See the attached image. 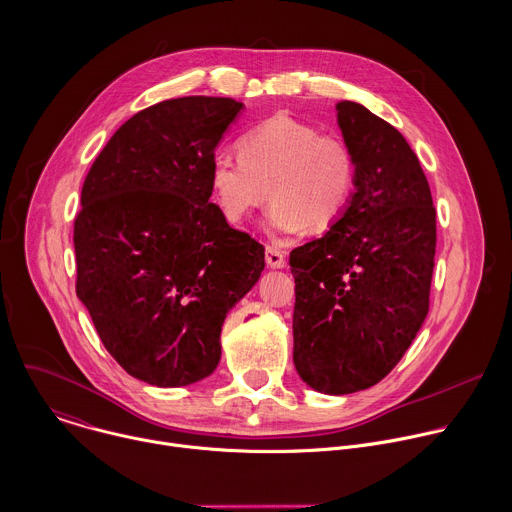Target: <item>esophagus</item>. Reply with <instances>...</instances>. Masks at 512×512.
<instances>
[{
  "mask_svg": "<svg viewBox=\"0 0 512 512\" xmlns=\"http://www.w3.org/2000/svg\"><path fill=\"white\" fill-rule=\"evenodd\" d=\"M265 261H267V265L269 267H273V269H281V267H285V253L283 251H279L277 247H267L265 249Z\"/></svg>",
  "mask_w": 512,
  "mask_h": 512,
  "instance_id": "obj_1",
  "label": "esophagus"
}]
</instances>
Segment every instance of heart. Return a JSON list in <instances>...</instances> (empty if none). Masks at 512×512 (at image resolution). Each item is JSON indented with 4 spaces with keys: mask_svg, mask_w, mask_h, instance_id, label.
I'll return each instance as SVG.
<instances>
[{
    "mask_svg": "<svg viewBox=\"0 0 512 512\" xmlns=\"http://www.w3.org/2000/svg\"><path fill=\"white\" fill-rule=\"evenodd\" d=\"M209 183L229 223H245L271 197L265 217L271 235H293L305 225L325 231L352 201L356 158L342 136L277 114L241 136L239 156H213Z\"/></svg>",
    "mask_w": 512,
    "mask_h": 512,
    "instance_id": "obj_1",
    "label": "heart"
}]
</instances>
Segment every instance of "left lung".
I'll use <instances>...</instances> for the list:
<instances>
[{
    "instance_id": "1",
    "label": "left lung",
    "mask_w": 512,
    "mask_h": 512,
    "mask_svg": "<svg viewBox=\"0 0 512 512\" xmlns=\"http://www.w3.org/2000/svg\"><path fill=\"white\" fill-rule=\"evenodd\" d=\"M356 158V193L331 229L291 251L293 362L323 394L384 380L430 307L436 209L418 156L358 102L337 104Z\"/></svg>"
}]
</instances>
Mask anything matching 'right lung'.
I'll use <instances>...</instances> for the list:
<instances>
[{
	"label": "right lung",
	"mask_w": 512,
	"mask_h": 512,
	"mask_svg": "<svg viewBox=\"0 0 512 512\" xmlns=\"http://www.w3.org/2000/svg\"><path fill=\"white\" fill-rule=\"evenodd\" d=\"M241 108L213 96L148 106L112 134L82 187L76 295L108 354L158 388L215 372L227 311L265 267V247L209 201L215 148Z\"/></svg>",
	"instance_id": "1"
}]
</instances>
